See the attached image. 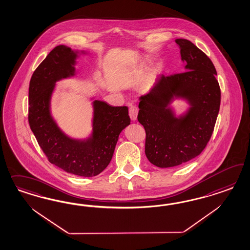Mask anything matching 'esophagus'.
Masks as SVG:
<instances>
[{
  "mask_svg": "<svg viewBox=\"0 0 250 250\" xmlns=\"http://www.w3.org/2000/svg\"><path fill=\"white\" fill-rule=\"evenodd\" d=\"M137 114H138V108L136 105L130 106V108H129V116H130L132 121L136 120Z\"/></svg>",
  "mask_w": 250,
  "mask_h": 250,
  "instance_id": "34e87169",
  "label": "esophagus"
}]
</instances>
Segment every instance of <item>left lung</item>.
<instances>
[{"label":"left lung","instance_id":"8db88e82","mask_svg":"<svg viewBox=\"0 0 250 250\" xmlns=\"http://www.w3.org/2000/svg\"><path fill=\"white\" fill-rule=\"evenodd\" d=\"M185 72L162 75L150 91L139 97L137 120L146 130L145 153L159 167L179 166L199 156L212 136L219 113L221 91L216 69L196 45L176 39ZM175 98L190 105L177 117L170 104Z\"/></svg>","mask_w":250,"mask_h":250}]
</instances>
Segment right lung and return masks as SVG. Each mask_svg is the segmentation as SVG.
Listing matches in <instances>:
<instances>
[{"label": "right lung", "instance_id": "obj_1", "mask_svg": "<svg viewBox=\"0 0 250 250\" xmlns=\"http://www.w3.org/2000/svg\"><path fill=\"white\" fill-rule=\"evenodd\" d=\"M79 54L67 45H58L34 71L29 84L28 122L50 163L68 173L93 177L109 165L119 135L131 120L126 106L114 107L94 100L92 131L88 138H71L58 126L50 111L55 84L75 75Z\"/></svg>", "mask_w": 250, "mask_h": 250}]
</instances>
